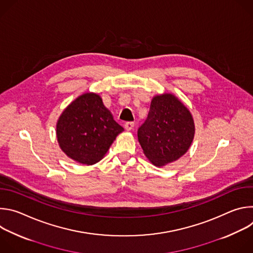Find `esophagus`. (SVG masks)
Instances as JSON below:
<instances>
[{"label": "esophagus", "instance_id": "obj_1", "mask_svg": "<svg viewBox=\"0 0 253 253\" xmlns=\"http://www.w3.org/2000/svg\"><path fill=\"white\" fill-rule=\"evenodd\" d=\"M133 127H134V122H125V123H124V128H125L127 131L132 130Z\"/></svg>", "mask_w": 253, "mask_h": 253}]
</instances>
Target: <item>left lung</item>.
Returning a JSON list of instances; mask_svg holds the SVG:
<instances>
[{"label": "left lung", "mask_w": 253, "mask_h": 253, "mask_svg": "<svg viewBox=\"0 0 253 253\" xmlns=\"http://www.w3.org/2000/svg\"><path fill=\"white\" fill-rule=\"evenodd\" d=\"M195 125L187 107L173 94L156 95L138 129V141L152 164L161 167L183 156L194 138Z\"/></svg>", "instance_id": "1"}]
</instances>
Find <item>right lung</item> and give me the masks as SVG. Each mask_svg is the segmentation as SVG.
<instances>
[{
	"mask_svg": "<svg viewBox=\"0 0 253 253\" xmlns=\"http://www.w3.org/2000/svg\"><path fill=\"white\" fill-rule=\"evenodd\" d=\"M123 130L95 93L76 98L63 111L56 125L62 151L86 165L99 162Z\"/></svg>",
	"mask_w": 253,
	"mask_h": 253,
	"instance_id": "add662e5",
	"label": "right lung"
}]
</instances>
